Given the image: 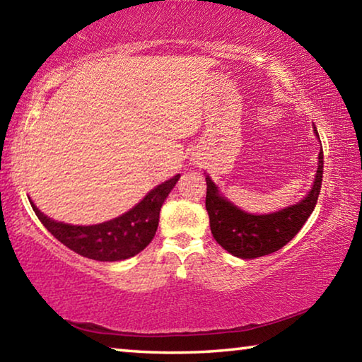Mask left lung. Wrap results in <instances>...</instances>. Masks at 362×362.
<instances>
[{"instance_id": "8db88e82", "label": "left lung", "mask_w": 362, "mask_h": 362, "mask_svg": "<svg viewBox=\"0 0 362 362\" xmlns=\"http://www.w3.org/2000/svg\"><path fill=\"white\" fill-rule=\"evenodd\" d=\"M316 137L320 139L315 127ZM322 146L311 192L300 203L265 216H254L236 207L218 193L216 183L206 175V209L214 240L240 259H257L284 247L315 211L322 185Z\"/></svg>"}]
</instances>
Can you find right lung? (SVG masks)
I'll return each instance as SVG.
<instances>
[{
  "label": "right lung",
  "instance_id": "add662e5",
  "mask_svg": "<svg viewBox=\"0 0 362 362\" xmlns=\"http://www.w3.org/2000/svg\"><path fill=\"white\" fill-rule=\"evenodd\" d=\"M179 179L180 174L153 188L131 211L99 225L56 222L41 214L32 201L30 204L47 231L73 252L99 262H118L139 254L151 243L158 230L161 206Z\"/></svg>",
  "mask_w": 362,
  "mask_h": 362
}]
</instances>
